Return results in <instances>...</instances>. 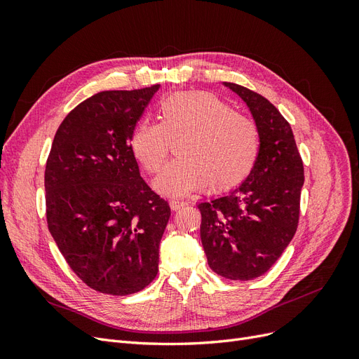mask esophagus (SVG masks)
<instances>
[{
	"instance_id": "1",
	"label": "esophagus",
	"mask_w": 359,
	"mask_h": 359,
	"mask_svg": "<svg viewBox=\"0 0 359 359\" xmlns=\"http://www.w3.org/2000/svg\"><path fill=\"white\" fill-rule=\"evenodd\" d=\"M169 205H170V208H172L173 211H178V210L182 208V206H186L187 203L184 202V201H175V199H172V201L169 202Z\"/></svg>"
}]
</instances>
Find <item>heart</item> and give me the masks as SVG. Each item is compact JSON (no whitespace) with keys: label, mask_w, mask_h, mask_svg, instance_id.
Returning a JSON list of instances; mask_svg holds the SVG:
<instances>
[{"label":"heart","mask_w":359,"mask_h":359,"mask_svg":"<svg viewBox=\"0 0 359 359\" xmlns=\"http://www.w3.org/2000/svg\"><path fill=\"white\" fill-rule=\"evenodd\" d=\"M158 123L140 121L130 135V149L148 173L165 163L170 142L177 158L160 173L156 187L182 196L205 186L229 191L250 175L259 154V132L248 116L231 111L208 93H178L157 106Z\"/></svg>","instance_id":"heart-1"}]
</instances>
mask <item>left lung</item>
<instances>
[{"mask_svg":"<svg viewBox=\"0 0 359 359\" xmlns=\"http://www.w3.org/2000/svg\"><path fill=\"white\" fill-rule=\"evenodd\" d=\"M247 103L259 132V154L247 180L198 208L210 268L231 280L265 274L297 232L304 166L290 124L252 90L224 82Z\"/></svg>","mask_w":359,"mask_h":359,"instance_id":"obj_1","label":"left lung"}]
</instances>
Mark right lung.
<instances>
[{
  "mask_svg": "<svg viewBox=\"0 0 359 359\" xmlns=\"http://www.w3.org/2000/svg\"><path fill=\"white\" fill-rule=\"evenodd\" d=\"M158 85L102 91L64 118L45 170L49 232L86 286L124 297L157 276L169 203L140 177L130 135Z\"/></svg>",
  "mask_w": 359,
  "mask_h": 359,
  "instance_id": "right-lung-1",
  "label": "right lung"
}]
</instances>
